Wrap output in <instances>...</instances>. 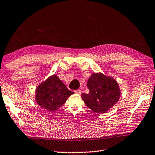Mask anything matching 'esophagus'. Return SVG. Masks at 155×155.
Here are the masks:
<instances>
[{"instance_id": "esophagus-1", "label": "esophagus", "mask_w": 155, "mask_h": 155, "mask_svg": "<svg viewBox=\"0 0 155 155\" xmlns=\"http://www.w3.org/2000/svg\"><path fill=\"white\" fill-rule=\"evenodd\" d=\"M75 93L78 94H80L81 93V90L79 89V90H75Z\"/></svg>"}]
</instances>
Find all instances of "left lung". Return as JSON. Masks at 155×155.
<instances>
[{
  "instance_id": "8db88e82",
  "label": "left lung",
  "mask_w": 155,
  "mask_h": 155,
  "mask_svg": "<svg viewBox=\"0 0 155 155\" xmlns=\"http://www.w3.org/2000/svg\"><path fill=\"white\" fill-rule=\"evenodd\" d=\"M90 92L82 94L86 105L96 113H105L117 103L120 96L119 86L115 80L104 74H93L87 81Z\"/></svg>"
}]
</instances>
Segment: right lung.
<instances>
[{
	"label": "right lung",
	"instance_id": "add662e5",
	"mask_svg": "<svg viewBox=\"0 0 155 155\" xmlns=\"http://www.w3.org/2000/svg\"><path fill=\"white\" fill-rule=\"evenodd\" d=\"M73 94L56 75H53L37 87L35 99L41 107L52 112L64 105Z\"/></svg>",
	"mask_w": 155,
	"mask_h": 155
}]
</instances>
